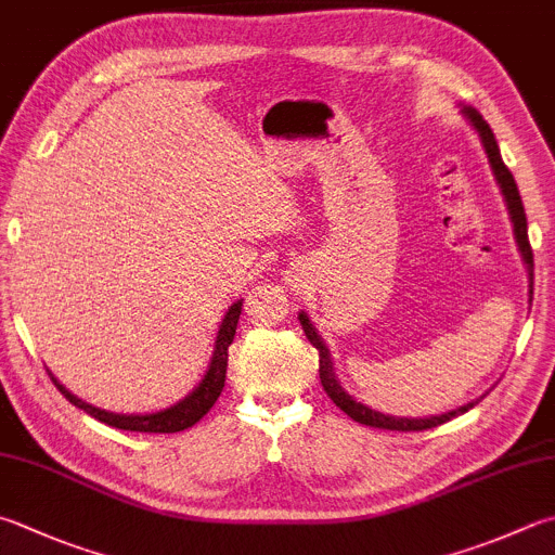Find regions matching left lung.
Returning <instances> with one entry per match:
<instances>
[{
	"label": "left lung",
	"mask_w": 555,
	"mask_h": 555,
	"mask_svg": "<svg viewBox=\"0 0 555 555\" xmlns=\"http://www.w3.org/2000/svg\"><path fill=\"white\" fill-rule=\"evenodd\" d=\"M468 118H472L474 128L478 130L480 140H483V147L488 152V159L490 166H493L495 171V179L503 188V195L507 201V210L512 215V222H515V236H517V244L521 256H525L527 266H529V280H531V287H534V254H531V244H529V236H527V215H525V205H521V197L517 191V183H515V176L505 166L503 156H500L498 150V142H495V134L490 130V125L483 120V115H480L476 108H464ZM531 295H534V289H531ZM299 321H301V328H305L309 343L313 348L319 350V376H321V384H323V391L331 396V401L336 403L343 413H348L354 423H362V425H370V427H382V430H399V433H421V430H430V427L442 425L447 421H452V417L466 413L468 408H474V403H466L462 408H456L452 413H444V415H435V417H413V421H408V417H391V415H382L372 411V408L362 405L358 401H352L348 393H345L343 386L338 384L336 374H333V364H331V354L326 350V345L319 338L317 328L311 326L307 313H299Z\"/></svg>",
	"instance_id": "obj_1"
}]
</instances>
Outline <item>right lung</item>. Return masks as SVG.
Returning <instances> with one entry per match:
<instances>
[{"instance_id":"right-lung-1","label":"right lung","mask_w":555,"mask_h":555,"mask_svg":"<svg viewBox=\"0 0 555 555\" xmlns=\"http://www.w3.org/2000/svg\"><path fill=\"white\" fill-rule=\"evenodd\" d=\"M238 317H242V301H236V305L227 311L222 326H219V336L215 343L210 370H207L201 386H197V389L188 396V399H183L181 403H176L171 408H166V411H162V413L118 415V413L101 411V408H93L89 403H83L81 399H77V396L69 393L65 386L55 379V376H52L50 372L48 374H50L52 384L57 386L60 393L65 396L69 403H75L77 408H81L83 413H89L91 417H96V421L106 423L111 427H118V430H130V433H181L201 421V417L215 405L219 393H222V389H224L229 345H232V340H234Z\"/></svg>"}]
</instances>
